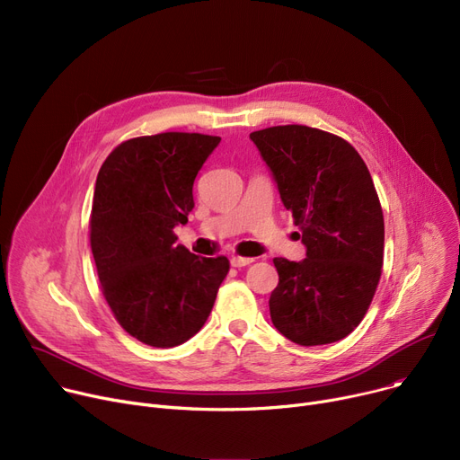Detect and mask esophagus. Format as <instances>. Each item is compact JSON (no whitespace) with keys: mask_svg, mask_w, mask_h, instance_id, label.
<instances>
[{"mask_svg":"<svg viewBox=\"0 0 460 460\" xmlns=\"http://www.w3.org/2000/svg\"><path fill=\"white\" fill-rule=\"evenodd\" d=\"M254 261V258H241V256H232L230 258V263L232 267H247Z\"/></svg>","mask_w":460,"mask_h":460,"instance_id":"obj_1","label":"esophagus"}]
</instances>
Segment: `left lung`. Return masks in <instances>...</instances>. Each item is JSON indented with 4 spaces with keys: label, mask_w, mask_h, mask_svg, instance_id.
I'll list each match as a JSON object with an SVG mask.
<instances>
[{
    "label": "left lung",
    "mask_w": 460,
    "mask_h": 460,
    "mask_svg": "<svg viewBox=\"0 0 460 460\" xmlns=\"http://www.w3.org/2000/svg\"><path fill=\"white\" fill-rule=\"evenodd\" d=\"M303 234L306 258H275L269 296L277 331L305 347L353 332L381 279L385 219L371 174L338 135L289 124L251 133Z\"/></svg>",
    "instance_id": "1"
}]
</instances>
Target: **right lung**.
Listing matches in <instances>:
<instances>
[{
    "instance_id": "obj_1",
    "label": "right lung",
    "mask_w": 460,
    "mask_h": 460,
    "mask_svg": "<svg viewBox=\"0 0 460 460\" xmlns=\"http://www.w3.org/2000/svg\"><path fill=\"white\" fill-rule=\"evenodd\" d=\"M221 137L157 133L119 145L98 172L91 249L120 327L152 347L195 336L228 275L225 256L176 245L174 228L195 208L193 183Z\"/></svg>"
}]
</instances>
